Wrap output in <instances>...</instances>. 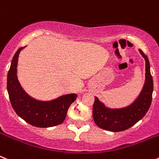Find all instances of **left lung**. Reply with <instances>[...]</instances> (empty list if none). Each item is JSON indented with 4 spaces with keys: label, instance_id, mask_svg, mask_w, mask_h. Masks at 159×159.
Listing matches in <instances>:
<instances>
[{
    "label": "left lung",
    "instance_id": "1",
    "mask_svg": "<svg viewBox=\"0 0 159 159\" xmlns=\"http://www.w3.org/2000/svg\"><path fill=\"white\" fill-rule=\"evenodd\" d=\"M139 52L146 61V79L143 88L137 99L126 107L111 109L95 97L93 104V119L99 127L113 132L123 131L134 126L144 117L152 101L153 78L151 74L150 62L144 53Z\"/></svg>",
    "mask_w": 159,
    "mask_h": 159
}]
</instances>
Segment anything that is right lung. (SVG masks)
Listing matches in <instances>:
<instances>
[{
	"instance_id": "1",
	"label": "right lung",
	"mask_w": 159,
	"mask_h": 159,
	"mask_svg": "<svg viewBox=\"0 0 159 159\" xmlns=\"http://www.w3.org/2000/svg\"><path fill=\"white\" fill-rule=\"evenodd\" d=\"M24 48H20L14 55L7 76V90L12 108L18 116L34 127H51L60 124L77 95L67 94L51 101L37 100L28 95L16 75L18 57Z\"/></svg>"
}]
</instances>
